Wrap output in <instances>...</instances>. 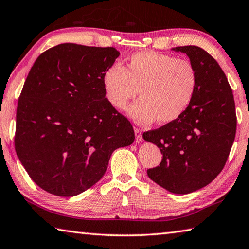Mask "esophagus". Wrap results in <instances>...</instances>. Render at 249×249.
I'll return each mask as SVG.
<instances>
[{"label": "esophagus", "mask_w": 249, "mask_h": 249, "mask_svg": "<svg viewBox=\"0 0 249 249\" xmlns=\"http://www.w3.org/2000/svg\"><path fill=\"white\" fill-rule=\"evenodd\" d=\"M134 132H135V137H136V142H139L140 140L142 139V130H140V129H138V128L135 127V128H134Z\"/></svg>", "instance_id": "obj_1"}]
</instances>
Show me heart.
<instances>
[{
    "mask_svg": "<svg viewBox=\"0 0 249 249\" xmlns=\"http://www.w3.org/2000/svg\"><path fill=\"white\" fill-rule=\"evenodd\" d=\"M110 105L123 110L138 91L142 98L129 107L128 115L140 125L157 121L169 124L191 106L197 89L195 67L187 60L155 51H139L123 67L113 64L102 75Z\"/></svg>",
    "mask_w": 249,
    "mask_h": 249,
    "instance_id": "b5f03b06",
    "label": "heart"
}]
</instances>
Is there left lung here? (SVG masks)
Here are the masks:
<instances>
[{"label": "left lung", "mask_w": 249, "mask_h": 249, "mask_svg": "<svg viewBox=\"0 0 249 249\" xmlns=\"http://www.w3.org/2000/svg\"><path fill=\"white\" fill-rule=\"evenodd\" d=\"M172 50L186 54L195 67V97L179 119L142 137L163 156L159 166L147 170L149 178L185 195L207 186L224 168L236 133V113L227 76L209 53L196 46Z\"/></svg>", "instance_id": "left-lung-1"}]
</instances>
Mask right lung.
<instances>
[{
	"label": "right lung",
	"instance_id": "add662e5",
	"mask_svg": "<svg viewBox=\"0 0 249 249\" xmlns=\"http://www.w3.org/2000/svg\"><path fill=\"white\" fill-rule=\"evenodd\" d=\"M115 48L62 43L40 54L18 99L15 150L30 178L73 197L105 175L112 152L132 144L130 122L107 100L102 75Z\"/></svg>",
	"mask_w": 249,
	"mask_h": 249
}]
</instances>
